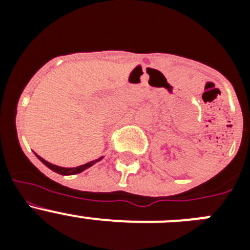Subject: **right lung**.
<instances>
[{
	"instance_id": "right-lung-1",
	"label": "right lung",
	"mask_w": 250,
	"mask_h": 250,
	"mask_svg": "<svg viewBox=\"0 0 250 250\" xmlns=\"http://www.w3.org/2000/svg\"><path fill=\"white\" fill-rule=\"evenodd\" d=\"M36 156H37V158H39V160H41V163H43V164H45L46 167H48V169H51V170H52V171H55V173H57V174H61V175H75V174L81 173V171L86 170V169H87V167H92V165L96 164L98 161H100L101 159L104 158V156H100V158L96 159V160L89 161V163H86V164L80 165V167H57V165L51 164V163L46 161L45 159H42L40 155H37V154H36Z\"/></svg>"
}]
</instances>
